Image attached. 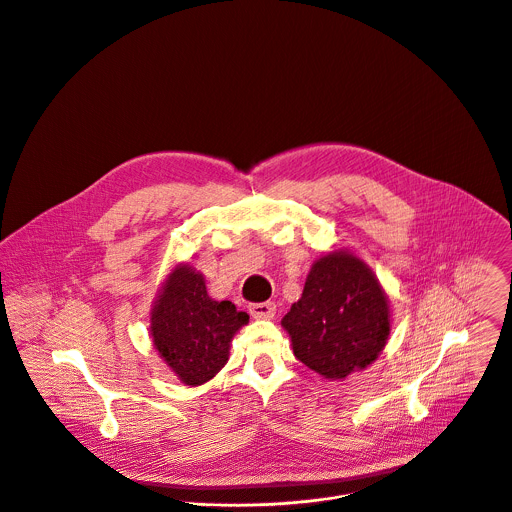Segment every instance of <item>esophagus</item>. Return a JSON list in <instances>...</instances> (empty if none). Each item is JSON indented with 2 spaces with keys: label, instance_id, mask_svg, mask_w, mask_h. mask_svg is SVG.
Listing matches in <instances>:
<instances>
[{
  "label": "esophagus",
  "instance_id": "1",
  "mask_svg": "<svg viewBox=\"0 0 512 512\" xmlns=\"http://www.w3.org/2000/svg\"><path fill=\"white\" fill-rule=\"evenodd\" d=\"M249 312H251V316L253 318H273L275 316V312H277V307H275V303H253V305H249Z\"/></svg>",
  "mask_w": 512,
  "mask_h": 512
}]
</instances>
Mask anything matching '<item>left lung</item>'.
Segmentation results:
<instances>
[{"instance_id":"1","label":"left lung","mask_w":512,"mask_h":512,"mask_svg":"<svg viewBox=\"0 0 512 512\" xmlns=\"http://www.w3.org/2000/svg\"><path fill=\"white\" fill-rule=\"evenodd\" d=\"M281 324L305 366L342 380L384 350L390 334L388 297L358 257L334 251L312 265L303 297Z\"/></svg>"}]
</instances>
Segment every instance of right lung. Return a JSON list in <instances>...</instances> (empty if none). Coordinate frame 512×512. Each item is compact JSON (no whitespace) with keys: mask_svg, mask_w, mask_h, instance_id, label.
I'll return each mask as SVG.
<instances>
[{"mask_svg":"<svg viewBox=\"0 0 512 512\" xmlns=\"http://www.w3.org/2000/svg\"><path fill=\"white\" fill-rule=\"evenodd\" d=\"M164 362L188 386L211 380L227 362L233 334L249 322L231 301H213L196 269L178 267L160 291L150 320Z\"/></svg>","mask_w":512,"mask_h":512,"instance_id":"obj_1","label":"right lung"}]
</instances>
